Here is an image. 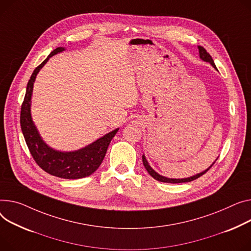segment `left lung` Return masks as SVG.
<instances>
[{"mask_svg": "<svg viewBox=\"0 0 251 251\" xmlns=\"http://www.w3.org/2000/svg\"><path fill=\"white\" fill-rule=\"evenodd\" d=\"M198 49H199V54H200V58H201L203 61H206V62H209L213 68L216 70V71H218L217 70V68H216V65H215V63H214V60H213V58H212V56L207 52V50L203 47V46H198ZM217 160V159H216ZM215 160V161H216ZM215 161L209 166V168L207 169V170H205L204 172H202V173H200V174H197V175H195V176H189V177H185V178H170V177H166V176H161V175H159V174H157L151 166L149 165V163H148V161L146 160V157H145V155L143 154L142 155V162H143V165H144V168L146 169V171L148 172V174L151 176L154 179H156V180H158V181H162V182H170V183H179V182H188V181H192V180H194V179H197L198 177H200L201 176H203L204 174H206L211 168H212V165L215 163Z\"/></svg>", "mask_w": 251, "mask_h": 251, "instance_id": "8db88e82", "label": "left lung"}]
</instances>
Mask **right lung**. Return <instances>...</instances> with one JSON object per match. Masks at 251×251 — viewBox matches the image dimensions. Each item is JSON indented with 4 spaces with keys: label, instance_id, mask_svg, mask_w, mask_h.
<instances>
[{
    "label": "right lung",
    "instance_id": "add662e5",
    "mask_svg": "<svg viewBox=\"0 0 251 251\" xmlns=\"http://www.w3.org/2000/svg\"><path fill=\"white\" fill-rule=\"evenodd\" d=\"M64 50V47L55 48L33 72L27 83L26 95L21 107L20 124L31 155L44 172L61 178L76 179L89 176L98 170L106 155L111 140L118 132L119 128H116L93 143L80 149L74 150V151H60L44 142L31 116L33 86H34L36 75L48 59Z\"/></svg>",
    "mask_w": 251,
    "mask_h": 251
}]
</instances>
